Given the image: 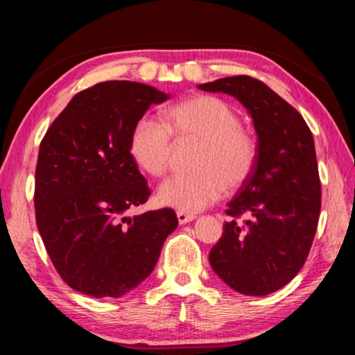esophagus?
<instances>
[{
	"instance_id": "34e87169",
	"label": "esophagus",
	"mask_w": 355,
	"mask_h": 355,
	"mask_svg": "<svg viewBox=\"0 0 355 355\" xmlns=\"http://www.w3.org/2000/svg\"><path fill=\"white\" fill-rule=\"evenodd\" d=\"M177 219H178L180 224L183 225V224H188V222H191V220H194L196 216H194V214L183 213V211H178V213H177Z\"/></svg>"
}]
</instances>
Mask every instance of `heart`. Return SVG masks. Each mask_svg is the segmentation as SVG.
I'll list each match as a JSON object with an SVG mask.
<instances>
[{"label":"heart","mask_w":355,"mask_h":355,"mask_svg":"<svg viewBox=\"0 0 355 355\" xmlns=\"http://www.w3.org/2000/svg\"><path fill=\"white\" fill-rule=\"evenodd\" d=\"M163 125L142 117L130 135V155L150 177L169 169L172 141L199 142L192 173L167 180L158 189L161 205L183 213H199L222 196L248 182L258 161V142L241 117L214 95H192L164 111ZM171 135H169L168 133Z\"/></svg>","instance_id":"heart-1"}]
</instances>
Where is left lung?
I'll list each match as a JSON object with an SVG mask.
<instances>
[{"instance_id":"obj_1","label":"left lung","mask_w":355,"mask_h":355,"mask_svg":"<svg viewBox=\"0 0 355 355\" xmlns=\"http://www.w3.org/2000/svg\"><path fill=\"white\" fill-rule=\"evenodd\" d=\"M199 89L235 97L249 111L258 142L257 166L228 202L232 220L209 264L232 290L266 296L300 271L313 243L321 211L313 136L304 117L255 78H220Z\"/></svg>"}]
</instances>
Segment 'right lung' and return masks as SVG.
<instances>
[{
  "mask_svg": "<svg viewBox=\"0 0 355 355\" xmlns=\"http://www.w3.org/2000/svg\"><path fill=\"white\" fill-rule=\"evenodd\" d=\"M169 94L106 81L76 94L40 142L35 222L56 271L92 297H120L152 274L178 225L171 208L128 218L146 203L147 180L130 155L133 125Z\"/></svg>",
  "mask_w": 355,
  "mask_h": 355,
  "instance_id": "right-lung-1",
  "label": "right lung"
}]
</instances>
